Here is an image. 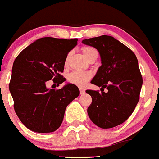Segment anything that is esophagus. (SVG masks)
<instances>
[{"label": "esophagus", "mask_w": 159, "mask_h": 159, "mask_svg": "<svg viewBox=\"0 0 159 159\" xmlns=\"http://www.w3.org/2000/svg\"><path fill=\"white\" fill-rule=\"evenodd\" d=\"M80 92L81 95H84V94L85 93V90H84L83 88H80Z\"/></svg>", "instance_id": "esophagus-1"}]
</instances>
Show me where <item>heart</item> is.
<instances>
[{
	"mask_svg": "<svg viewBox=\"0 0 159 159\" xmlns=\"http://www.w3.org/2000/svg\"><path fill=\"white\" fill-rule=\"evenodd\" d=\"M82 51L84 52V56L86 57L88 59L91 55L94 54V53L97 52L94 48L89 47V46H84L83 47ZM67 61V59H66V62ZM91 73L88 72V71H71L70 73L68 76H67V80L70 83L78 86H84V84H86L91 79Z\"/></svg>",
	"mask_w": 159,
	"mask_h": 159,
	"instance_id": "1",
	"label": "heart"
}]
</instances>
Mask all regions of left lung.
Masks as SVG:
<instances>
[{
  "mask_svg": "<svg viewBox=\"0 0 159 159\" xmlns=\"http://www.w3.org/2000/svg\"><path fill=\"white\" fill-rule=\"evenodd\" d=\"M86 45L96 48L101 64L91 83L100 90H87L92 98L88 108L89 118L100 128H112L124 123L133 113L139 100L143 77L134 53L113 36L86 39Z\"/></svg>",
  "mask_w": 159,
  "mask_h": 159,
  "instance_id": "1",
  "label": "left lung"
}]
</instances>
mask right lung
I'll return each instance as SVG.
<instances>
[{"instance_id": "1", "label": "right lung", "mask_w": 159, "mask_h": 159, "mask_svg": "<svg viewBox=\"0 0 159 159\" xmlns=\"http://www.w3.org/2000/svg\"><path fill=\"white\" fill-rule=\"evenodd\" d=\"M78 39L43 37L25 48L14 60L9 91L14 110L25 127L37 133L57 130L62 123L66 107L80 95L75 84L59 90L49 89L47 81L57 85L66 80L60 73L66 58Z\"/></svg>"}]
</instances>
